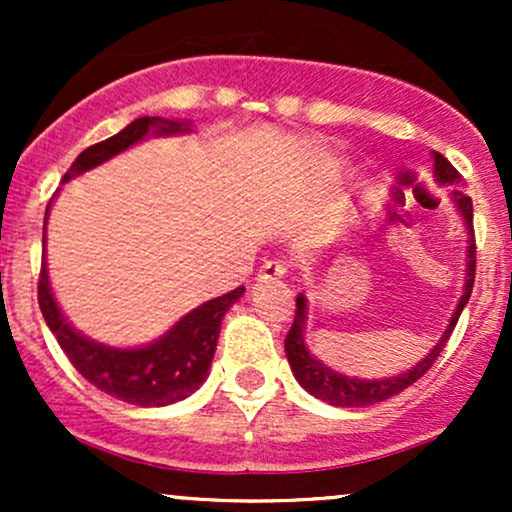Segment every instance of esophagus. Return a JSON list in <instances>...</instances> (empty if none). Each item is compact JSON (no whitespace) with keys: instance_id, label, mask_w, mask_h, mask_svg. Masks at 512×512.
<instances>
[{"instance_id":"obj_1","label":"esophagus","mask_w":512,"mask_h":512,"mask_svg":"<svg viewBox=\"0 0 512 512\" xmlns=\"http://www.w3.org/2000/svg\"><path fill=\"white\" fill-rule=\"evenodd\" d=\"M284 274H286L284 262H264L260 267V274H257V279H260V281L284 279Z\"/></svg>"}]
</instances>
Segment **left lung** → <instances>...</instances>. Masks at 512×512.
Here are the masks:
<instances>
[{"instance_id":"obj_1","label":"left lung","mask_w":512,"mask_h":512,"mask_svg":"<svg viewBox=\"0 0 512 512\" xmlns=\"http://www.w3.org/2000/svg\"><path fill=\"white\" fill-rule=\"evenodd\" d=\"M433 178H436L438 185H450L455 187L452 190V204H455L457 214L462 216L464 231H467V260H464V286L462 296L457 301L455 313L450 317V325L445 327V332L440 334L428 354L421 358L416 366L409 370H402V373L390 375V378H358V375H344L339 370L320 361L315 354H310L308 344H305V322H308V298L305 293H298L296 298V315H293L291 332L286 334V358H289V366L293 370V378L298 380V385L303 387L305 392L322 399V402L332 404V407H373V404L385 402V399L399 395L402 390H407L409 385H414L421 375L426 373L428 368L433 366V361L440 356L445 342L450 339L452 330H455L457 320H460V313L467 305L469 296H472L474 286V267H477V260H474V228H472V199H469L462 187V178L455 168L450 166V161L445 156H440L438 151H433Z\"/></svg>"}]
</instances>
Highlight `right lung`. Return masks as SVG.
Wrapping results in <instances>:
<instances>
[{
	"label": "right lung",
	"mask_w": 512,
	"mask_h": 512,
	"mask_svg": "<svg viewBox=\"0 0 512 512\" xmlns=\"http://www.w3.org/2000/svg\"><path fill=\"white\" fill-rule=\"evenodd\" d=\"M187 132H192L190 120L137 117L122 132L81 151L72 168L64 173L62 185L74 180L76 175H84L88 170L103 166L105 161L132 149L134 144L144 142L146 137H173V134ZM50 207L52 202L45 211V226H48ZM45 231L48 228H43V248L48 245ZM243 291L245 286H240L226 296L197 305L154 342L144 346H110L86 337L67 320L55 293H52L45 255L38 279L40 310H43L50 332L55 334L74 368L105 395L122 399L127 404H137V407H168V404L187 399L204 385L216 342H219L223 315L243 296Z\"/></svg>",
	"instance_id": "add662e5"
}]
</instances>
